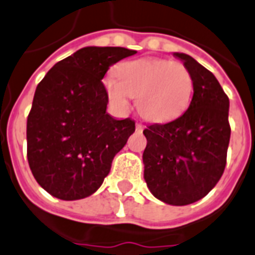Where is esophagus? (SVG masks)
Instances as JSON below:
<instances>
[{
  "mask_svg": "<svg viewBox=\"0 0 255 255\" xmlns=\"http://www.w3.org/2000/svg\"><path fill=\"white\" fill-rule=\"evenodd\" d=\"M143 128L144 126L143 125H140V124H137V125H135V129H137V131H142V130H143Z\"/></svg>",
  "mask_w": 255,
  "mask_h": 255,
  "instance_id": "esophagus-1",
  "label": "esophagus"
}]
</instances>
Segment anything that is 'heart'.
Listing matches in <instances>:
<instances>
[{
    "instance_id": "obj_1",
    "label": "heart",
    "mask_w": 255,
    "mask_h": 255,
    "mask_svg": "<svg viewBox=\"0 0 255 255\" xmlns=\"http://www.w3.org/2000/svg\"><path fill=\"white\" fill-rule=\"evenodd\" d=\"M116 75H108L103 84L118 112L129 111L133 96H137L140 115L150 121L166 122L182 115L192 99L193 76L180 62L128 60L117 67Z\"/></svg>"
}]
</instances>
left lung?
Wrapping results in <instances>:
<instances>
[{"label": "left lung", "instance_id": "left-lung-1", "mask_svg": "<svg viewBox=\"0 0 255 255\" xmlns=\"http://www.w3.org/2000/svg\"><path fill=\"white\" fill-rule=\"evenodd\" d=\"M174 56L192 73L193 96L182 116L143 130V178L160 201L188 205L208 195L224 172L231 139L229 99L215 75L192 56Z\"/></svg>", "mask_w": 255, "mask_h": 255}]
</instances>
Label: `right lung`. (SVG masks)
Masks as SVG:
<instances>
[{"label": "right lung", "instance_id": "add662e5", "mask_svg": "<svg viewBox=\"0 0 255 255\" xmlns=\"http://www.w3.org/2000/svg\"><path fill=\"white\" fill-rule=\"evenodd\" d=\"M137 54L89 46L58 62L36 87L27 117V159L38 184L60 200H80L101 187L112 160L135 130L107 113L103 79Z\"/></svg>", "mask_w": 255, "mask_h": 255}]
</instances>
